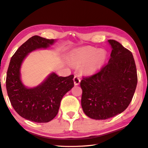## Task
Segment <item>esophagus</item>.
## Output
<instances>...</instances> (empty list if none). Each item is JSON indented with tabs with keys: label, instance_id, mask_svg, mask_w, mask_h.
<instances>
[{
	"label": "esophagus",
	"instance_id": "34e87169",
	"mask_svg": "<svg viewBox=\"0 0 148 148\" xmlns=\"http://www.w3.org/2000/svg\"><path fill=\"white\" fill-rule=\"evenodd\" d=\"M74 85L75 86H77L81 82V78L78 75H75L74 77Z\"/></svg>",
	"mask_w": 148,
	"mask_h": 148
}]
</instances>
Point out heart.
Wrapping results in <instances>:
<instances>
[{"label": "heart", "mask_w": 148, "mask_h": 148, "mask_svg": "<svg viewBox=\"0 0 148 148\" xmlns=\"http://www.w3.org/2000/svg\"><path fill=\"white\" fill-rule=\"evenodd\" d=\"M69 58L72 64L81 66L83 73L92 74L104 66L106 60V53L104 50H97L89 47H81L73 49Z\"/></svg>", "instance_id": "b5f03b06"}]
</instances>
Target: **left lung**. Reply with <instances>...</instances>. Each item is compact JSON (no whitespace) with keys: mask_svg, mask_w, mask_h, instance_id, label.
<instances>
[{"mask_svg":"<svg viewBox=\"0 0 148 148\" xmlns=\"http://www.w3.org/2000/svg\"><path fill=\"white\" fill-rule=\"evenodd\" d=\"M108 41L112 49L108 63L97 73L81 81L82 110L96 120L123 112L130 105L138 82L131 52L116 40Z\"/></svg>","mask_w":148,"mask_h":148,"instance_id":"obj_1","label":"left lung"}]
</instances>
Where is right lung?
Segmentation results:
<instances>
[{
  "mask_svg": "<svg viewBox=\"0 0 148 148\" xmlns=\"http://www.w3.org/2000/svg\"><path fill=\"white\" fill-rule=\"evenodd\" d=\"M55 42L32 36L15 52L7 70L6 89L10 103L21 117L33 122L47 123L54 119L63 96L74 87V75L61 77L55 73L34 88H27L21 81V67L26 56L37 49H47Z\"/></svg>",
  "mask_w": 148,
  "mask_h": 148,
  "instance_id": "1",
  "label": "right lung"
}]
</instances>
